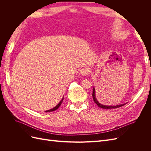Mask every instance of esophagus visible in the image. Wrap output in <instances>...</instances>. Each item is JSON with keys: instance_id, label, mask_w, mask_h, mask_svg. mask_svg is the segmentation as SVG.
<instances>
[{"instance_id": "34e87169", "label": "esophagus", "mask_w": 151, "mask_h": 151, "mask_svg": "<svg viewBox=\"0 0 151 151\" xmlns=\"http://www.w3.org/2000/svg\"><path fill=\"white\" fill-rule=\"evenodd\" d=\"M79 73H80V74L82 75V76H86L89 75V70L88 68L84 67L83 68H81Z\"/></svg>"}]
</instances>
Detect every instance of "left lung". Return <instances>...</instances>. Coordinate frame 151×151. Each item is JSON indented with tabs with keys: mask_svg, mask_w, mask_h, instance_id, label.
I'll list each match as a JSON object with an SVG mask.
<instances>
[{
	"mask_svg": "<svg viewBox=\"0 0 151 151\" xmlns=\"http://www.w3.org/2000/svg\"><path fill=\"white\" fill-rule=\"evenodd\" d=\"M92 96H93V98L94 103L96 104L99 108H103V109H113V108L115 109V108L121 107V106H123V105H125L126 104V103H124V104H118V105H116V106H107V105H104V104H101L98 101V100L97 99L98 98H96V91H95L94 87H93Z\"/></svg>",
	"mask_w": 151,
	"mask_h": 151,
	"instance_id": "8db88e82",
	"label": "left lung"
}]
</instances>
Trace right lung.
Segmentation results:
<instances>
[{
    "label": "right lung",
    "mask_w": 151,
    "mask_h": 151,
    "mask_svg": "<svg viewBox=\"0 0 151 151\" xmlns=\"http://www.w3.org/2000/svg\"><path fill=\"white\" fill-rule=\"evenodd\" d=\"M63 98L62 99L61 101L58 103V104L56 106H55L54 108H52V109H49V110L45 111V112H52V111H55V110H56V109H57L59 107H60V106L61 104H62V101H63Z\"/></svg>",
    "instance_id": "1"
}]
</instances>
